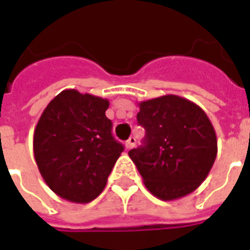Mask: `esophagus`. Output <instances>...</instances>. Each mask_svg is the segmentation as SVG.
<instances>
[{
    "label": "esophagus",
    "instance_id": "1",
    "mask_svg": "<svg viewBox=\"0 0 250 250\" xmlns=\"http://www.w3.org/2000/svg\"><path fill=\"white\" fill-rule=\"evenodd\" d=\"M135 145H136V138L135 136H130V139L125 142V148H127V150H131V148L135 146Z\"/></svg>",
    "mask_w": 250,
    "mask_h": 250
}]
</instances>
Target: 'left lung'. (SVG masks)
Here are the masks:
<instances>
[{
  "mask_svg": "<svg viewBox=\"0 0 250 250\" xmlns=\"http://www.w3.org/2000/svg\"><path fill=\"white\" fill-rule=\"evenodd\" d=\"M143 146L128 155L148 191L163 201L188 195L208 177L217 157V136L204 109L188 99L166 95L139 103Z\"/></svg>",
  "mask_w": 250,
  "mask_h": 250,
  "instance_id": "8db88e82",
  "label": "left lung"
}]
</instances>
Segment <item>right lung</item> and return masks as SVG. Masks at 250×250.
Returning a JSON list of instances; mask_svg holds the SVG:
<instances>
[{
    "instance_id": "add662e5",
    "label": "right lung",
    "mask_w": 250,
    "mask_h": 250,
    "mask_svg": "<svg viewBox=\"0 0 250 250\" xmlns=\"http://www.w3.org/2000/svg\"><path fill=\"white\" fill-rule=\"evenodd\" d=\"M109 102L76 89L51 100L36 125L37 167L52 191L76 204H88L103 191L125 150L105 116Z\"/></svg>"
}]
</instances>
